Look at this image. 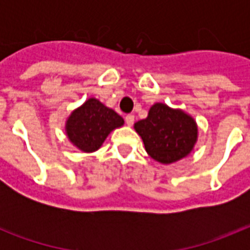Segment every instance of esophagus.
<instances>
[{
    "instance_id": "obj_1",
    "label": "esophagus",
    "mask_w": 250,
    "mask_h": 250,
    "mask_svg": "<svg viewBox=\"0 0 250 250\" xmlns=\"http://www.w3.org/2000/svg\"><path fill=\"white\" fill-rule=\"evenodd\" d=\"M133 122H135V117H133L132 114L125 115V123H127V125H132Z\"/></svg>"
}]
</instances>
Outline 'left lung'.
<instances>
[{"label":"left lung","instance_id":"8db88e82","mask_svg":"<svg viewBox=\"0 0 250 250\" xmlns=\"http://www.w3.org/2000/svg\"><path fill=\"white\" fill-rule=\"evenodd\" d=\"M133 128L143 139L146 153L162 165L174 164L189 156L198 139L193 117L162 102L154 104L148 117L136 122Z\"/></svg>","mask_w":250,"mask_h":250}]
</instances>
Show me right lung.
<instances>
[{
  "instance_id": "1",
  "label": "right lung",
  "mask_w": 250,
  "mask_h": 250,
  "mask_svg": "<svg viewBox=\"0 0 250 250\" xmlns=\"http://www.w3.org/2000/svg\"><path fill=\"white\" fill-rule=\"evenodd\" d=\"M125 125L121 115L109 109L97 98H88L83 105L72 110L66 119V136L76 149L93 153L101 148L106 137Z\"/></svg>"
}]
</instances>
